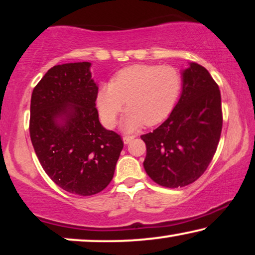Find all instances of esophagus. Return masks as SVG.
<instances>
[{
  "mask_svg": "<svg viewBox=\"0 0 255 255\" xmlns=\"http://www.w3.org/2000/svg\"><path fill=\"white\" fill-rule=\"evenodd\" d=\"M135 138V135H124L123 137V140H124V144H128L131 140H133Z\"/></svg>",
  "mask_w": 255,
  "mask_h": 255,
  "instance_id": "1",
  "label": "esophagus"
}]
</instances>
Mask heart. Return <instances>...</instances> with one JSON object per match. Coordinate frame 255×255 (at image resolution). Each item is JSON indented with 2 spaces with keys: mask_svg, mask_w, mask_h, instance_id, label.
<instances>
[{
  "mask_svg": "<svg viewBox=\"0 0 255 255\" xmlns=\"http://www.w3.org/2000/svg\"><path fill=\"white\" fill-rule=\"evenodd\" d=\"M181 75L169 66L134 65L121 71L97 96L102 121L116 123L124 102L128 113L122 127L132 131L142 124L155 125L172 113L181 90Z\"/></svg>",
  "mask_w": 255,
  "mask_h": 255,
  "instance_id": "b5f03b06",
  "label": "heart"
}]
</instances>
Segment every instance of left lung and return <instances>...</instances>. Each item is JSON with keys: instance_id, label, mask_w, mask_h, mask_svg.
I'll use <instances>...</instances> for the list:
<instances>
[{"instance_id": "left-lung-1", "label": "left lung", "mask_w": 255, "mask_h": 255, "mask_svg": "<svg viewBox=\"0 0 255 255\" xmlns=\"http://www.w3.org/2000/svg\"><path fill=\"white\" fill-rule=\"evenodd\" d=\"M182 82L180 100L169 117L141 135L146 173L166 188L195 182L214 158L222 133L221 92L210 73L190 62L182 72Z\"/></svg>"}]
</instances>
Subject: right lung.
<instances>
[{
    "label": "right lung",
    "mask_w": 255,
    "mask_h": 255,
    "mask_svg": "<svg viewBox=\"0 0 255 255\" xmlns=\"http://www.w3.org/2000/svg\"><path fill=\"white\" fill-rule=\"evenodd\" d=\"M90 65L48 69L30 106V137L41 167L55 184L80 196L95 195L110 183L124 146L120 134L100 123L99 87Z\"/></svg>",
    "instance_id": "add662e5"
}]
</instances>
